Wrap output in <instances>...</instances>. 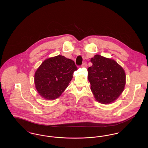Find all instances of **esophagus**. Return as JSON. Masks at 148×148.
Returning a JSON list of instances; mask_svg holds the SVG:
<instances>
[{
	"instance_id": "esophagus-1",
	"label": "esophagus",
	"mask_w": 148,
	"mask_h": 148,
	"mask_svg": "<svg viewBox=\"0 0 148 148\" xmlns=\"http://www.w3.org/2000/svg\"><path fill=\"white\" fill-rule=\"evenodd\" d=\"M82 66H84V67H86L87 66V64H86V62H84L83 64H82Z\"/></svg>"
}]
</instances>
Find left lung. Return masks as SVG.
<instances>
[{"mask_svg": "<svg viewBox=\"0 0 148 148\" xmlns=\"http://www.w3.org/2000/svg\"><path fill=\"white\" fill-rule=\"evenodd\" d=\"M88 68V80L95 98L99 103L109 104L123 92L126 75L123 68L112 59L95 55Z\"/></svg>", "mask_w": 148, "mask_h": 148, "instance_id": "left-lung-1", "label": "left lung"}]
</instances>
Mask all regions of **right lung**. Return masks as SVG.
Returning a JSON list of instances; mask_svg holds the SVG:
<instances>
[{
	"label": "right lung",
	"mask_w": 148,
	"mask_h": 148,
	"mask_svg": "<svg viewBox=\"0 0 148 148\" xmlns=\"http://www.w3.org/2000/svg\"><path fill=\"white\" fill-rule=\"evenodd\" d=\"M77 69L74 62L65 56L59 55L50 58L35 72V88L44 98H58L67 88L73 73Z\"/></svg>",
	"instance_id": "right-lung-1"
}]
</instances>
